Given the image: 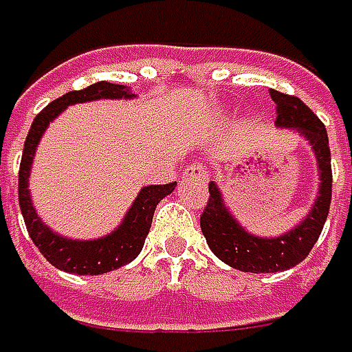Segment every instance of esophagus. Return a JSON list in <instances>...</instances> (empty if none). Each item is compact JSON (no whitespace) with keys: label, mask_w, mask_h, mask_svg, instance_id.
I'll list each match as a JSON object with an SVG mask.
<instances>
[{"label":"esophagus","mask_w":352,"mask_h":352,"mask_svg":"<svg viewBox=\"0 0 352 352\" xmlns=\"http://www.w3.org/2000/svg\"><path fill=\"white\" fill-rule=\"evenodd\" d=\"M184 174L188 178H202V180H208V166L204 162H192L190 166L186 168Z\"/></svg>","instance_id":"34e87169"}]
</instances>
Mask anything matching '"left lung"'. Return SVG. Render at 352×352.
Returning <instances> with one entry per match:
<instances>
[{"mask_svg": "<svg viewBox=\"0 0 352 352\" xmlns=\"http://www.w3.org/2000/svg\"><path fill=\"white\" fill-rule=\"evenodd\" d=\"M270 95L275 102V115H277L275 124L301 132L311 142L319 162L321 188L313 210L309 212V216L301 226L287 232L285 236L267 239V237L248 234L226 210L218 186L210 182L208 186L210 196L200 216V228L214 255L239 272H285L301 263L321 236V230L329 216L331 194H333L331 150H329L325 124L301 98L273 89L270 91Z\"/></svg>", "mask_w": 352, "mask_h": 352, "instance_id": "8db88e82", "label": "left lung"}]
</instances>
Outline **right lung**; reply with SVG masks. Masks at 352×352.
<instances>
[{"mask_svg":"<svg viewBox=\"0 0 352 352\" xmlns=\"http://www.w3.org/2000/svg\"><path fill=\"white\" fill-rule=\"evenodd\" d=\"M131 98L132 95L122 85H113L107 80L95 82L82 91H71L63 95L57 100L49 102L39 115L35 116L29 134L23 144V156L19 164V208L25 220L29 237L37 245V250L43 254V257L55 265L57 270L67 273H77V275H98V273L113 272L126 263H131L136 255L142 252L144 239L148 236L152 216L158 202L166 198L174 190L176 182L170 184H152L140 190L138 198L134 200L132 208L129 210L122 226L113 232L111 236L95 239V241H77V239H65V237L53 234L43 221L37 218L29 190H27V178H29V168L35 156V146L39 144L45 129L49 122L63 113L69 104L85 102V100H97V98Z\"/></svg>","mask_w":352,"mask_h":352,"instance_id":"obj_1","label":"right lung"}]
</instances>
